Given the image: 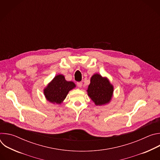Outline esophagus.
Segmentation results:
<instances>
[{"label": "esophagus", "instance_id": "obj_1", "mask_svg": "<svg viewBox=\"0 0 160 160\" xmlns=\"http://www.w3.org/2000/svg\"><path fill=\"white\" fill-rule=\"evenodd\" d=\"M77 85H78V87H82V82H77Z\"/></svg>", "mask_w": 160, "mask_h": 160}]
</instances>
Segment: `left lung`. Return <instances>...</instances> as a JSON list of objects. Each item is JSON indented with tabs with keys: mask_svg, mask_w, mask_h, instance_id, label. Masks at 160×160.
Instances as JSON below:
<instances>
[{
	"mask_svg": "<svg viewBox=\"0 0 160 160\" xmlns=\"http://www.w3.org/2000/svg\"><path fill=\"white\" fill-rule=\"evenodd\" d=\"M87 93L96 105H103L108 103L111 99L113 86L107 78H103L99 74H94L90 78Z\"/></svg>",
	"mask_w": 160,
	"mask_h": 160,
	"instance_id": "8db88e82",
	"label": "left lung"
}]
</instances>
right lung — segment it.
Returning a JSON list of instances; mask_svg holds the SVG:
<instances>
[{
	"mask_svg": "<svg viewBox=\"0 0 160 160\" xmlns=\"http://www.w3.org/2000/svg\"><path fill=\"white\" fill-rule=\"evenodd\" d=\"M75 86L73 82H68L63 75H58L43 90V93L48 101L54 104H61L69 91Z\"/></svg>",
	"mask_w": 160,
	"mask_h": 160,
	"instance_id": "right-lung-1",
	"label": "right lung"
}]
</instances>
